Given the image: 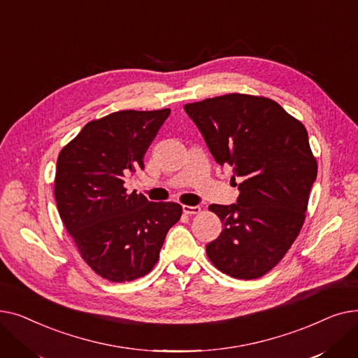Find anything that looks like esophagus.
<instances>
[{"label":"esophagus","instance_id":"obj_1","mask_svg":"<svg viewBox=\"0 0 358 358\" xmlns=\"http://www.w3.org/2000/svg\"><path fill=\"white\" fill-rule=\"evenodd\" d=\"M182 212L185 215H199L201 212V209L199 208V206H182Z\"/></svg>","mask_w":358,"mask_h":358}]
</instances>
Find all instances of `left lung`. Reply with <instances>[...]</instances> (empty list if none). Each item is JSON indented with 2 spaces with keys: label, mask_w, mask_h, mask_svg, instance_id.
I'll use <instances>...</instances> for the list:
<instances>
[{
  "label": "left lung",
  "mask_w": 358,
  "mask_h": 358,
  "mask_svg": "<svg viewBox=\"0 0 358 358\" xmlns=\"http://www.w3.org/2000/svg\"><path fill=\"white\" fill-rule=\"evenodd\" d=\"M184 110L215 161L239 180L236 204L209 206L223 229L206 254L231 277H262L290 250L306 217L317 174L306 127L274 100L250 94L206 99Z\"/></svg>",
  "instance_id": "8db88e82"
}]
</instances>
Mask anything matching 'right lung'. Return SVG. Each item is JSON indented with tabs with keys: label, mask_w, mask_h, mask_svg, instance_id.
Masks as SVG:
<instances>
[{
	"label": "right lung",
	"mask_w": 358,
	"mask_h": 358,
	"mask_svg": "<svg viewBox=\"0 0 358 358\" xmlns=\"http://www.w3.org/2000/svg\"><path fill=\"white\" fill-rule=\"evenodd\" d=\"M171 110H122L88 122L58 155L55 199L75 247L100 277L124 283L158 262L182 208L127 193L124 178L143 169L149 145Z\"/></svg>",
	"instance_id": "add662e5"
}]
</instances>
